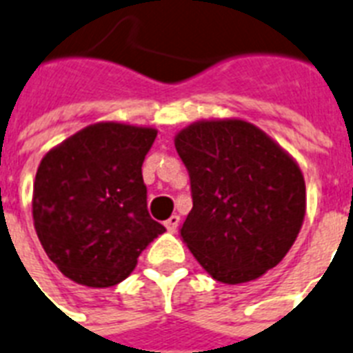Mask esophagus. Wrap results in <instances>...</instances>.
<instances>
[{"instance_id": "obj_1", "label": "esophagus", "mask_w": 353, "mask_h": 353, "mask_svg": "<svg viewBox=\"0 0 353 353\" xmlns=\"http://www.w3.org/2000/svg\"><path fill=\"white\" fill-rule=\"evenodd\" d=\"M179 223H180V216H179V214H173L170 220H165L164 225H165V229H168V231L174 232L176 229H179Z\"/></svg>"}]
</instances>
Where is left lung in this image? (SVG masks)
<instances>
[{
  "mask_svg": "<svg viewBox=\"0 0 353 353\" xmlns=\"http://www.w3.org/2000/svg\"><path fill=\"white\" fill-rule=\"evenodd\" d=\"M174 148L189 173L193 209L180 236L216 281L260 278L283 260L301 229V170L245 121L196 122Z\"/></svg>",
  "mask_w": 353,
  "mask_h": 353,
  "instance_id": "1",
  "label": "left lung"
}]
</instances>
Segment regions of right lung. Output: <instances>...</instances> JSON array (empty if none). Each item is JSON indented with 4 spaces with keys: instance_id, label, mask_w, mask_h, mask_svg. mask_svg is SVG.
<instances>
[{
    "instance_id": "obj_1",
    "label": "right lung",
    "mask_w": 353,
    "mask_h": 353,
    "mask_svg": "<svg viewBox=\"0 0 353 353\" xmlns=\"http://www.w3.org/2000/svg\"><path fill=\"white\" fill-rule=\"evenodd\" d=\"M157 130L117 122L84 128L41 160L32 214L37 238L66 278L112 287L165 231L148 212L142 164Z\"/></svg>"
}]
</instances>
